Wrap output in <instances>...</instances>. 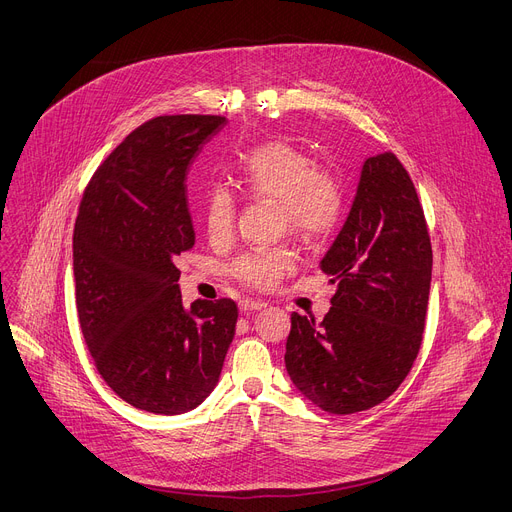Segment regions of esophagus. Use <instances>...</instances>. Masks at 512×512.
<instances>
[{"mask_svg":"<svg viewBox=\"0 0 512 512\" xmlns=\"http://www.w3.org/2000/svg\"><path fill=\"white\" fill-rule=\"evenodd\" d=\"M239 306H241V310H243V312H251V310H261V308H265L267 304H265L263 300L245 298V300H241V302H239Z\"/></svg>","mask_w":512,"mask_h":512,"instance_id":"esophagus-1","label":"esophagus"}]
</instances>
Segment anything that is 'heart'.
<instances>
[{
	"label": "heart",
	"mask_w": 512,
	"mask_h": 512,
	"mask_svg": "<svg viewBox=\"0 0 512 512\" xmlns=\"http://www.w3.org/2000/svg\"><path fill=\"white\" fill-rule=\"evenodd\" d=\"M237 188L255 202H273L280 210L282 230L318 243L329 239L345 214V185L341 177L318 167L302 149L271 141L249 151L237 165ZM237 218V200L222 185L208 190L200 208V222L212 243H226ZM296 265L288 245L251 249L232 259L230 275L247 288L269 290Z\"/></svg>",
	"instance_id": "obj_1"
}]
</instances>
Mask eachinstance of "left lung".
<instances>
[{
    "label": "left lung",
    "mask_w": 512,
    "mask_h": 512,
    "mask_svg": "<svg viewBox=\"0 0 512 512\" xmlns=\"http://www.w3.org/2000/svg\"><path fill=\"white\" fill-rule=\"evenodd\" d=\"M337 292L320 322L292 314L286 369L318 408L384 402L423 343L433 251L414 183L394 153L369 157L335 243L320 261Z\"/></svg>",
    "instance_id": "obj_1"
}]
</instances>
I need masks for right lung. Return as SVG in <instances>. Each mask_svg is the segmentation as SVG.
I'll return each mask as SVG.
<instances>
[{"instance_id":"add662e5","label":"right lung","mask_w":512,"mask_h":512,"mask_svg":"<svg viewBox=\"0 0 512 512\" xmlns=\"http://www.w3.org/2000/svg\"><path fill=\"white\" fill-rule=\"evenodd\" d=\"M226 118L157 116L89 179L73 232L75 304L104 382L128 404L181 414L218 384L237 304L179 294L177 255L196 243L185 179Z\"/></svg>"}]
</instances>
